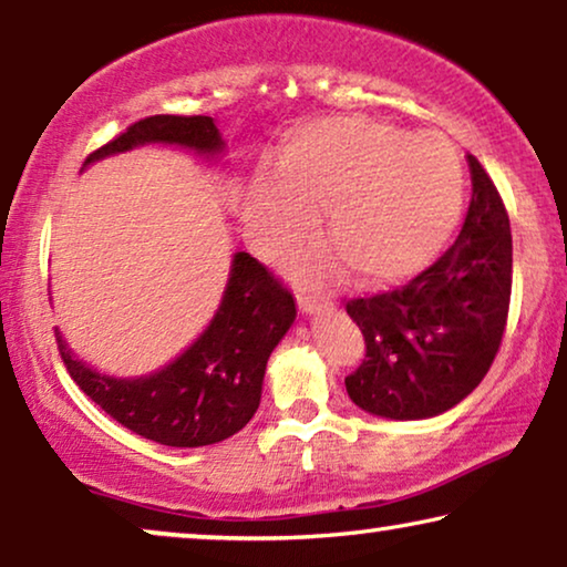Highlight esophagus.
Here are the masks:
<instances>
[{
	"mask_svg": "<svg viewBox=\"0 0 567 567\" xmlns=\"http://www.w3.org/2000/svg\"><path fill=\"white\" fill-rule=\"evenodd\" d=\"M323 300H326L323 295H316L310 290H298V308L302 310V313H313V310L321 308Z\"/></svg>",
	"mask_w": 567,
	"mask_h": 567,
	"instance_id": "esophagus-1",
	"label": "esophagus"
}]
</instances>
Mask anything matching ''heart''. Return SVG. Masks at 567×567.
<instances>
[{
    "instance_id": "heart-1",
    "label": "heart",
    "mask_w": 567,
    "mask_h": 567,
    "mask_svg": "<svg viewBox=\"0 0 567 567\" xmlns=\"http://www.w3.org/2000/svg\"><path fill=\"white\" fill-rule=\"evenodd\" d=\"M465 200L457 148L444 135L326 117L282 143L275 174L251 185V228L267 251H287L310 234L316 210L333 249L298 261L302 280L323 282L352 267L362 285H393L432 265L450 241Z\"/></svg>"
}]
</instances>
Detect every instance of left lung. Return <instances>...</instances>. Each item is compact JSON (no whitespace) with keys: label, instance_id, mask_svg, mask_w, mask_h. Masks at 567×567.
Listing matches in <instances>:
<instances>
[{"label":"left lung","instance_id":"1","mask_svg":"<svg viewBox=\"0 0 567 567\" xmlns=\"http://www.w3.org/2000/svg\"><path fill=\"white\" fill-rule=\"evenodd\" d=\"M467 164L473 200L457 241L409 285L347 302L367 347L347 393L374 416H440L481 385L498 354L512 300V226L481 162L467 156Z\"/></svg>","mask_w":567,"mask_h":567}]
</instances>
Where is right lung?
I'll return each mask as SVG.
<instances>
[{"mask_svg": "<svg viewBox=\"0 0 567 567\" xmlns=\"http://www.w3.org/2000/svg\"><path fill=\"white\" fill-rule=\"evenodd\" d=\"M146 143H169L205 158L226 146L213 117L151 115L86 156L84 164ZM292 321V292L251 254L238 251L210 326L164 370L117 380L79 360L59 329L55 344L76 385L117 424L166 446H205L241 432L257 413L267 360Z\"/></svg>", "mask_w": 567, "mask_h": 567, "instance_id": "1", "label": "right lung"}]
</instances>
